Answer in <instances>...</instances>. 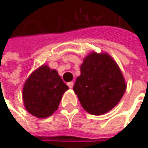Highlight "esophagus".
<instances>
[{
	"label": "esophagus",
	"mask_w": 148,
	"mask_h": 148,
	"mask_svg": "<svg viewBox=\"0 0 148 148\" xmlns=\"http://www.w3.org/2000/svg\"><path fill=\"white\" fill-rule=\"evenodd\" d=\"M73 85H74V82H70L67 83V86H68L69 88H72V87H73Z\"/></svg>",
	"instance_id": "34e87169"
}]
</instances>
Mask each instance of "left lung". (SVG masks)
<instances>
[{
    "instance_id": "left-lung-1",
    "label": "left lung",
    "mask_w": 148,
    "mask_h": 148,
    "mask_svg": "<svg viewBox=\"0 0 148 148\" xmlns=\"http://www.w3.org/2000/svg\"><path fill=\"white\" fill-rule=\"evenodd\" d=\"M126 86L122 72L110 56L93 52L85 58L73 90L85 110L100 115L120 101Z\"/></svg>"
}]
</instances>
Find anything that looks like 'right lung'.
Returning <instances> with one entry per match:
<instances>
[{"instance_id": "right-lung-1", "label": "right lung", "mask_w": 148, "mask_h": 148, "mask_svg": "<svg viewBox=\"0 0 148 148\" xmlns=\"http://www.w3.org/2000/svg\"><path fill=\"white\" fill-rule=\"evenodd\" d=\"M68 86L56 70L41 66L26 80L23 100L26 110L37 118H47L58 108L60 100Z\"/></svg>"}]
</instances>
